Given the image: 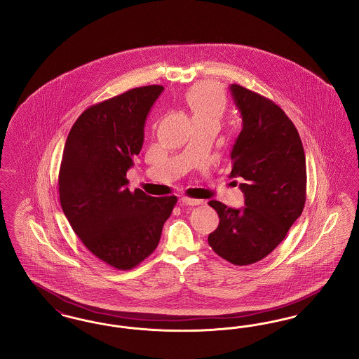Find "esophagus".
<instances>
[{
    "mask_svg": "<svg viewBox=\"0 0 359 359\" xmlns=\"http://www.w3.org/2000/svg\"><path fill=\"white\" fill-rule=\"evenodd\" d=\"M182 203L186 205H199L202 203V201H198V199H192V198H188V196H183L182 199Z\"/></svg>",
    "mask_w": 359,
    "mask_h": 359,
    "instance_id": "esophagus-1",
    "label": "esophagus"
}]
</instances>
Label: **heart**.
<instances>
[{"mask_svg": "<svg viewBox=\"0 0 359 359\" xmlns=\"http://www.w3.org/2000/svg\"><path fill=\"white\" fill-rule=\"evenodd\" d=\"M186 101L194 114V118L219 120L227 104L222 86L211 81L192 87L186 95Z\"/></svg>", "mask_w": 359, "mask_h": 359, "instance_id": "1", "label": "heart"}]
</instances>
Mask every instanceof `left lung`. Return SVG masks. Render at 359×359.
Listing matches in <instances>:
<instances>
[{"label": "left lung", "mask_w": 359, "mask_h": 359, "mask_svg": "<svg viewBox=\"0 0 359 359\" xmlns=\"http://www.w3.org/2000/svg\"><path fill=\"white\" fill-rule=\"evenodd\" d=\"M242 117L231 151V177H242L243 208L210 201L219 215L208 236L211 249L234 265H250L272 253L302 215L307 196L306 154L293 122L269 98L230 86Z\"/></svg>", "instance_id": "8db88e82"}]
</instances>
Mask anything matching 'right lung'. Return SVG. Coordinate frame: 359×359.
<instances>
[{
    "label": "right lung",
    "mask_w": 359,
    "mask_h": 359,
    "mask_svg": "<svg viewBox=\"0 0 359 359\" xmlns=\"http://www.w3.org/2000/svg\"><path fill=\"white\" fill-rule=\"evenodd\" d=\"M163 90L142 86L90 106L72 125L62 156L63 212L86 248L118 271H130L154 253L177 202L126 187L147 116Z\"/></svg>",
    "instance_id": "1"
}]
</instances>
